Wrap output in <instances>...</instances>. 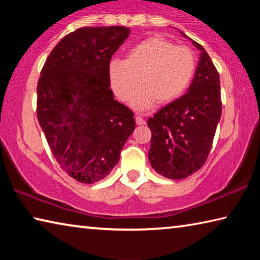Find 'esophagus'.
Segmentation results:
<instances>
[{
	"instance_id": "1",
	"label": "esophagus",
	"mask_w": 260,
	"mask_h": 260,
	"mask_svg": "<svg viewBox=\"0 0 260 260\" xmlns=\"http://www.w3.org/2000/svg\"><path fill=\"white\" fill-rule=\"evenodd\" d=\"M135 121H136V124H138V125H144V124H146V120H144L141 116H139V114H136V116H135Z\"/></svg>"
}]
</instances>
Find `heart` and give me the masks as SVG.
<instances>
[{
	"mask_svg": "<svg viewBox=\"0 0 260 260\" xmlns=\"http://www.w3.org/2000/svg\"><path fill=\"white\" fill-rule=\"evenodd\" d=\"M196 58L191 49L175 46L162 37H151L132 47L126 59L110 63V83L118 98L128 101L140 81L133 100L138 109L165 104L180 98L191 82Z\"/></svg>",
	"mask_w": 260,
	"mask_h": 260,
	"instance_id": "obj_1",
	"label": "heart"
}]
</instances>
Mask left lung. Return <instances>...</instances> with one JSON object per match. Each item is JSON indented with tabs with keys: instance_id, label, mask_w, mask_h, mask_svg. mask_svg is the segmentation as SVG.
I'll use <instances>...</instances> for the list:
<instances>
[{
	"instance_id": "8db88e82",
	"label": "left lung",
	"mask_w": 260,
	"mask_h": 260,
	"mask_svg": "<svg viewBox=\"0 0 260 260\" xmlns=\"http://www.w3.org/2000/svg\"><path fill=\"white\" fill-rule=\"evenodd\" d=\"M192 43L202 54L188 93L148 119L149 161L157 173L175 180L204 165L221 116L219 73L204 48Z\"/></svg>"
}]
</instances>
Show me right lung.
<instances>
[{
    "mask_svg": "<svg viewBox=\"0 0 260 260\" xmlns=\"http://www.w3.org/2000/svg\"><path fill=\"white\" fill-rule=\"evenodd\" d=\"M128 35L124 26L78 28L57 43L41 70L39 124L60 169L79 182L107 177L135 129L134 113L113 99L109 76Z\"/></svg>",
    "mask_w": 260,
    "mask_h": 260,
    "instance_id": "obj_1",
    "label": "right lung"
}]
</instances>
